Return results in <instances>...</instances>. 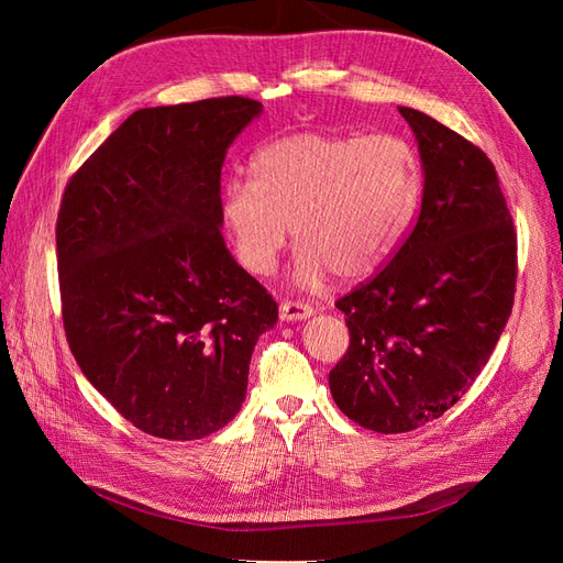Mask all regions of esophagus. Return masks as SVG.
Here are the masks:
<instances>
[{"instance_id": "34e87169", "label": "esophagus", "mask_w": 563, "mask_h": 563, "mask_svg": "<svg viewBox=\"0 0 563 563\" xmlns=\"http://www.w3.org/2000/svg\"><path fill=\"white\" fill-rule=\"evenodd\" d=\"M314 312L310 305L305 302H291V300H284L279 305V317L282 321H302V319H310Z\"/></svg>"}]
</instances>
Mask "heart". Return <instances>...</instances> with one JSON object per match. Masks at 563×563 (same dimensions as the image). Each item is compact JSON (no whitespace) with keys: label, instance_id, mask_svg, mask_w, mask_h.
<instances>
[{"label":"heart","instance_id":"heart-1","mask_svg":"<svg viewBox=\"0 0 563 563\" xmlns=\"http://www.w3.org/2000/svg\"><path fill=\"white\" fill-rule=\"evenodd\" d=\"M420 192L416 152L397 135L305 131L255 152L251 183L228 185L220 211L253 275L275 269L291 228L294 284L314 291L331 272L373 275L411 230Z\"/></svg>","mask_w":563,"mask_h":563}]
</instances>
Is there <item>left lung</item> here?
I'll list each match as a JSON object with an SVG mask.
<instances>
[{
  "mask_svg": "<svg viewBox=\"0 0 563 563\" xmlns=\"http://www.w3.org/2000/svg\"><path fill=\"white\" fill-rule=\"evenodd\" d=\"M399 112L420 152V213L387 267L335 302L350 347L329 373L340 411L380 434L416 430L465 395L517 284V232L490 159L430 114Z\"/></svg>",
  "mask_w": 563,
  "mask_h": 563,
  "instance_id": "1",
  "label": "left lung"
}]
</instances>
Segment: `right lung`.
Segmentation results:
<instances>
[{
	"label": "right lung",
	"instance_id": "right-lung-1",
	"mask_svg": "<svg viewBox=\"0 0 563 563\" xmlns=\"http://www.w3.org/2000/svg\"><path fill=\"white\" fill-rule=\"evenodd\" d=\"M258 100L133 112L70 178L56 223L65 335L135 428L209 437L240 413L277 302L223 240L220 172Z\"/></svg>",
	"mask_w": 563,
	"mask_h": 563
}]
</instances>
